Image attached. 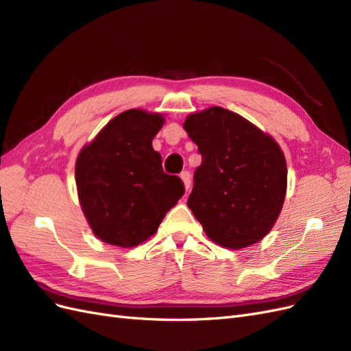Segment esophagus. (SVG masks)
Listing matches in <instances>:
<instances>
[{"instance_id":"34e87169","label":"esophagus","mask_w":351,"mask_h":351,"mask_svg":"<svg viewBox=\"0 0 351 351\" xmlns=\"http://www.w3.org/2000/svg\"><path fill=\"white\" fill-rule=\"evenodd\" d=\"M179 176H181V179H182L185 191H188L189 186H191V175H189V172H186V170H185V172H182Z\"/></svg>"}]
</instances>
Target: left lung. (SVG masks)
Masks as SVG:
<instances>
[{
    "label": "left lung",
    "mask_w": 351,
    "mask_h": 351,
    "mask_svg": "<svg viewBox=\"0 0 351 351\" xmlns=\"http://www.w3.org/2000/svg\"><path fill=\"white\" fill-rule=\"evenodd\" d=\"M184 129L202 154L188 207L206 235L231 250L258 243L284 206L281 147L243 116L217 106L189 114Z\"/></svg>",
    "instance_id": "8db88e82"
}]
</instances>
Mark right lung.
<instances>
[{"mask_svg":"<svg viewBox=\"0 0 351 351\" xmlns=\"http://www.w3.org/2000/svg\"><path fill=\"white\" fill-rule=\"evenodd\" d=\"M162 113L131 108L117 114L76 158L79 203L97 238L132 248L154 235L184 195L178 176L166 175L153 139Z\"/></svg>","mask_w":351,"mask_h":351,"instance_id":"obj_1","label":"right lung"}]
</instances>
